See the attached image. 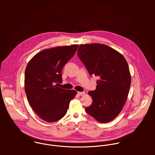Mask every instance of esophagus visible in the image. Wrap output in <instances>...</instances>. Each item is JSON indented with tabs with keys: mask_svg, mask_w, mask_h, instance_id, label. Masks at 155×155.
<instances>
[{
	"mask_svg": "<svg viewBox=\"0 0 155 155\" xmlns=\"http://www.w3.org/2000/svg\"><path fill=\"white\" fill-rule=\"evenodd\" d=\"M84 92H78V94L79 95H81V96H82V95H84Z\"/></svg>",
	"mask_w": 155,
	"mask_h": 155,
	"instance_id": "1",
	"label": "esophagus"
}]
</instances>
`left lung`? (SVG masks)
I'll list each match as a JSON object with an SVG mask.
<instances>
[{
    "instance_id": "left-lung-1",
    "label": "left lung",
    "mask_w": 155,
    "mask_h": 155,
    "mask_svg": "<svg viewBox=\"0 0 155 155\" xmlns=\"http://www.w3.org/2000/svg\"><path fill=\"white\" fill-rule=\"evenodd\" d=\"M78 55L90 75L98 77L97 88L89 91L92 104L86 111L100 123L114 119L128 98L131 76L128 63L120 52L106 45H80Z\"/></svg>"
}]
</instances>
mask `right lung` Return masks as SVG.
<instances>
[{
    "label": "right lung",
    "instance_id": "1",
    "mask_svg": "<svg viewBox=\"0 0 155 155\" xmlns=\"http://www.w3.org/2000/svg\"><path fill=\"white\" fill-rule=\"evenodd\" d=\"M79 45L57 46L42 50L28 63L24 89L32 109L44 121L54 122L64 116L75 90L57 87L62 82L61 71L74 55Z\"/></svg>",
    "mask_w": 155,
    "mask_h": 155
}]
</instances>
